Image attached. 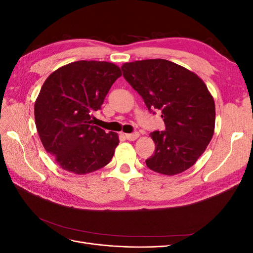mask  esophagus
I'll return each instance as SVG.
<instances>
[{
    "label": "esophagus",
    "instance_id": "obj_1",
    "mask_svg": "<svg viewBox=\"0 0 253 253\" xmlns=\"http://www.w3.org/2000/svg\"><path fill=\"white\" fill-rule=\"evenodd\" d=\"M139 137V133H132V134H126V138L129 141H134Z\"/></svg>",
    "mask_w": 253,
    "mask_h": 253
}]
</instances>
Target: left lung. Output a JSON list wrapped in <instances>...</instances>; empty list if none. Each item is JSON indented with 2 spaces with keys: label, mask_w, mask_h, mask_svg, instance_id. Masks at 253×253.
<instances>
[{
  "label": "left lung",
  "mask_w": 253,
  "mask_h": 253,
  "mask_svg": "<svg viewBox=\"0 0 253 253\" xmlns=\"http://www.w3.org/2000/svg\"><path fill=\"white\" fill-rule=\"evenodd\" d=\"M125 79L137 90L149 111H162L166 131L150 134L154 155L149 169L176 175L192 167L207 149L215 126V103L198 76L164 59L122 64Z\"/></svg>",
  "instance_id": "8db88e82"
}]
</instances>
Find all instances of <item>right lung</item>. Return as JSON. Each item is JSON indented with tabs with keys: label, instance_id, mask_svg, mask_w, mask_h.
<instances>
[{
	"label": "right lung",
	"instance_id": "add662e5",
	"mask_svg": "<svg viewBox=\"0 0 253 253\" xmlns=\"http://www.w3.org/2000/svg\"><path fill=\"white\" fill-rule=\"evenodd\" d=\"M121 75L114 63L81 60L59 67L43 83L35 102L36 126L61 169L84 175L111 162L119 136L94 126L93 112Z\"/></svg>",
	"mask_w": 253,
	"mask_h": 253
}]
</instances>
